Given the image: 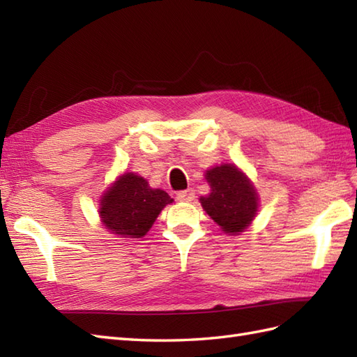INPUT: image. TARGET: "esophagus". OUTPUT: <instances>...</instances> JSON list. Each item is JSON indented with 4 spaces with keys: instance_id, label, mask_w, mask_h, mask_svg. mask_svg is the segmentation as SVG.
Returning a JSON list of instances; mask_svg holds the SVG:
<instances>
[{
    "instance_id": "esophagus-1",
    "label": "esophagus",
    "mask_w": 357,
    "mask_h": 357,
    "mask_svg": "<svg viewBox=\"0 0 357 357\" xmlns=\"http://www.w3.org/2000/svg\"><path fill=\"white\" fill-rule=\"evenodd\" d=\"M176 198L181 202H190L195 198V192L192 190V188H188V190H181V192H178Z\"/></svg>"
}]
</instances>
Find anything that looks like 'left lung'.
Returning <instances> with one entry per match:
<instances>
[{
  "label": "left lung",
  "instance_id": "1",
  "mask_svg": "<svg viewBox=\"0 0 357 357\" xmlns=\"http://www.w3.org/2000/svg\"><path fill=\"white\" fill-rule=\"evenodd\" d=\"M206 179L211 192L201 196L206 213L229 234H239L252 224L259 207L256 188L245 173L234 164L216 165L207 170Z\"/></svg>",
  "mask_w": 357,
  "mask_h": 357
}]
</instances>
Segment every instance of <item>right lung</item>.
Here are the masks:
<instances>
[{
    "label": "right lung",
    "mask_w": 357,
    "mask_h": 357,
    "mask_svg": "<svg viewBox=\"0 0 357 357\" xmlns=\"http://www.w3.org/2000/svg\"><path fill=\"white\" fill-rule=\"evenodd\" d=\"M100 201L101 222L119 238H142L161 210L173 202L164 190L151 188L135 173L121 174Z\"/></svg>",
    "instance_id": "right-lung-1"
}]
</instances>
